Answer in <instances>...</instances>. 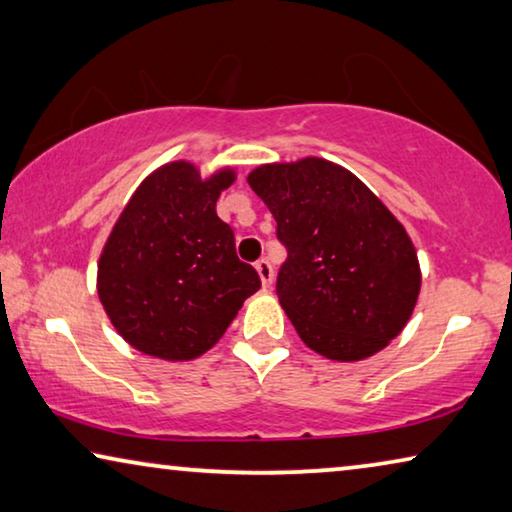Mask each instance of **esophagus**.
Returning a JSON list of instances; mask_svg holds the SVG:
<instances>
[{"label": "esophagus", "mask_w": 512, "mask_h": 512, "mask_svg": "<svg viewBox=\"0 0 512 512\" xmlns=\"http://www.w3.org/2000/svg\"><path fill=\"white\" fill-rule=\"evenodd\" d=\"M256 272H258V277H261V283H263V286H270V283H272V277H274L270 261H265V258H261V261L256 263Z\"/></svg>", "instance_id": "1"}]
</instances>
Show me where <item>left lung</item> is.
I'll return each instance as SVG.
<instances>
[{"instance_id":"8db88e82","label":"left lung","mask_w":512,"mask_h":512,"mask_svg":"<svg viewBox=\"0 0 512 512\" xmlns=\"http://www.w3.org/2000/svg\"><path fill=\"white\" fill-rule=\"evenodd\" d=\"M247 183L288 247L277 295L306 348L332 361L387 348L421 293L405 226L352 171L318 155L261 164Z\"/></svg>"}]
</instances>
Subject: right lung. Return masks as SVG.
Segmentation results:
<instances>
[{"mask_svg":"<svg viewBox=\"0 0 512 512\" xmlns=\"http://www.w3.org/2000/svg\"><path fill=\"white\" fill-rule=\"evenodd\" d=\"M235 167L201 176L171 160L141 180L98 258L96 288L116 332L141 355L192 361L215 345L247 297L256 270L235 256L231 226L217 217Z\"/></svg>","mask_w":512,"mask_h":512,"instance_id":"add662e5","label":"right lung"}]
</instances>
